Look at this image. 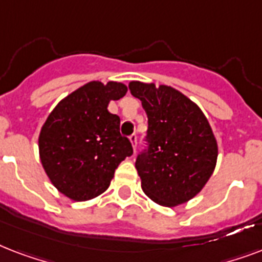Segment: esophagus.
Returning a JSON list of instances; mask_svg holds the SVG:
<instances>
[{"instance_id": "1", "label": "esophagus", "mask_w": 262, "mask_h": 262, "mask_svg": "<svg viewBox=\"0 0 262 262\" xmlns=\"http://www.w3.org/2000/svg\"><path fill=\"white\" fill-rule=\"evenodd\" d=\"M129 140H130L132 147H133V149H135V151H136V147H137V135L129 136Z\"/></svg>"}]
</instances>
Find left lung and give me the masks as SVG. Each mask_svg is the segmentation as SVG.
Here are the masks:
<instances>
[{"label": "left lung", "mask_w": 262, "mask_h": 262, "mask_svg": "<svg viewBox=\"0 0 262 262\" xmlns=\"http://www.w3.org/2000/svg\"><path fill=\"white\" fill-rule=\"evenodd\" d=\"M129 90L148 117L147 147L136 159L144 193L164 207L186 203L215 170L217 143L208 119L171 87L132 81Z\"/></svg>", "instance_id": "left-lung-1"}]
</instances>
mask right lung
<instances>
[{
  "mask_svg": "<svg viewBox=\"0 0 262 262\" xmlns=\"http://www.w3.org/2000/svg\"><path fill=\"white\" fill-rule=\"evenodd\" d=\"M127 92L125 84H85L55 106L39 135L40 162L51 183L75 201H87L110 186L115 168L133 154L119 133L118 115L110 100Z\"/></svg>",
  "mask_w": 262,
  "mask_h": 262,
  "instance_id": "add662e5",
  "label": "right lung"
}]
</instances>
